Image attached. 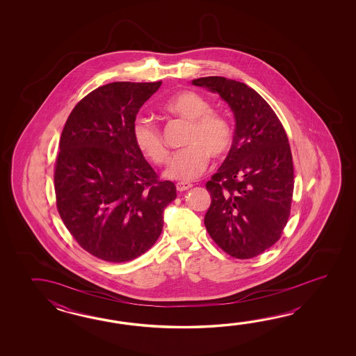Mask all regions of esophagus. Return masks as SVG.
<instances>
[{
  "label": "esophagus",
  "instance_id": "34e87169",
  "mask_svg": "<svg viewBox=\"0 0 356 356\" xmlns=\"http://www.w3.org/2000/svg\"><path fill=\"white\" fill-rule=\"evenodd\" d=\"M175 187H177L178 192H184V191H188L192 187V184L188 181H178Z\"/></svg>",
  "mask_w": 356,
  "mask_h": 356
}]
</instances>
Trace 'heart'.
Instances as JSON below:
<instances>
[{
	"mask_svg": "<svg viewBox=\"0 0 356 356\" xmlns=\"http://www.w3.org/2000/svg\"><path fill=\"white\" fill-rule=\"evenodd\" d=\"M168 113L191 122L184 145L173 155L164 175L172 181H193L207 168L210 156L221 159L233 145V126L227 115L212 112L211 103L196 91H181L164 104ZM137 149L154 164H164L169 156L160 129L154 122L137 117L132 124Z\"/></svg>",
	"mask_w": 356,
	"mask_h": 356,
	"instance_id": "1",
	"label": "heart"
}]
</instances>
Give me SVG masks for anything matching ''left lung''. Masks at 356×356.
Masks as SVG:
<instances>
[{"label": "left lung", "instance_id": "obj_1", "mask_svg": "<svg viewBox=\"0 0 356 356\" xmlns=\"http://www.w3.org/2000/svg\"><path fill=\"white\" fill-rule=\"evenodd\" d=\"M219 94L234 114L233 145L206 183L211 204L204 227L232 257H256L280 239L294 191L286 132L273 108L245 83L221 76L192 80Z\"/></svg>", "mask_w": 356, "mask_h": 356}]
</instances>
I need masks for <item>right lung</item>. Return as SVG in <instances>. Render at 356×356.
Segmentation results:
<instances>
[{"mask_svg":"<svg viewBox=\"0 0 356 356\" xmlns=\"http://www.w3.org/2000/svg\"><path fill=\"white\" fill-rule=\"evenodd\" d=\"M158 83H112L80 100L62 131L54 170L60 219L83 250L108 262L144 254L177 188L137 149L132 124Z\"/></svg>","mask_w":356,"mask_h":356,"instance_id":"add662e5","label":"right lung"}]
</instances>
